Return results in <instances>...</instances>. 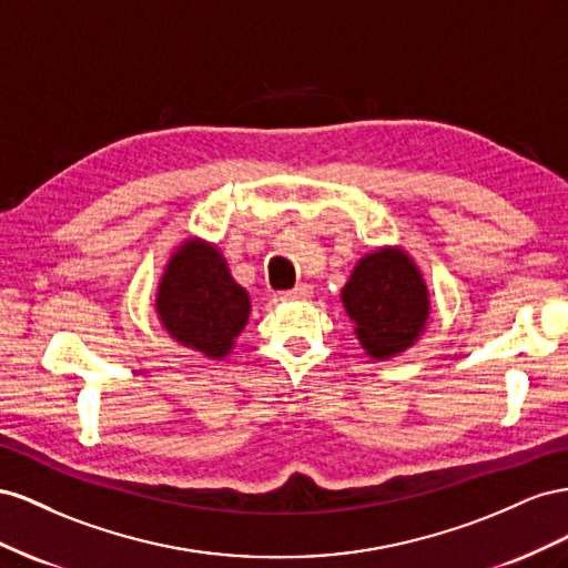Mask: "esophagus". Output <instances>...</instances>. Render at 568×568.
<instances>
[{
	"label": "esophagus",
	"instance_id": "obj_1",
	"mask_svg": "<svg viewBox=\"0 0 568 568\" xmlns=\"http://www.w3.org/2000/svg\"><path fill=\"white\" fill-rule=\"evenodd\" d=\"M312 295H314V287L306 285V283H300L297 287L287 290V293H281V300H306V297H312Z\"/></svg>",
	"mask_w": 568,
	"mask_h": 568
}]
</instances>
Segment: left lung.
I'll return each instance as SVG.
<instances>
[{
	"mask_svg": "<svg viewBox=\"0 0 568 568\" xmlns=\"http://www.w3.org/2000/svg\"><path fill=\"white\" fill-rule=\"evenodd\" d=\"M343 302L368 356L387 359L407 349L428 318V290L412 258L381 250L356 264Z\"/></svg>",
	"mask_w": 568,
	"mask_h": 568,
	"instance_id": "8db88e82",
	"label": "left lung"
}]
</instances>
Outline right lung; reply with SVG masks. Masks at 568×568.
Instances as JSON below:
<instances>
[{"instance_id": "right-lung-1", "label": "right lung", "mask_w": 568, "mask_h": 568, "mask_svg": "<svg viewBox=\"0 0 568 568\" xmlns=\"http://www.w3.org/2000/svg\"><path fill=\"white\" fill-rule=\"evenodd\" d=\"M156 310L178 343L219 359L245 328L250 297L216 247L183 245L159 285Z\"/></svg>"}]
</instances>
